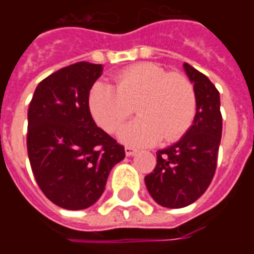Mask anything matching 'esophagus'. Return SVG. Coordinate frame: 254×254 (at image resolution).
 Returning a JSON list of instances; mask_svg holds the SVG:
<instances>
[{"mask_svg":"<svg viewBox=\"0 0 254 254\" xmlns=\"http://www.w3.org/2000/svg\"><path fill=\"white\" fill-rule=\"evenodd\" d=\"M137 152V149L134 148V147H132V145H127L125 147V154H127V156H132V155H134Z\"/></svg>","mask_w":254,"mask_h":254,"instance_id":"obj_1","label":"esophagus"}]
</instances>
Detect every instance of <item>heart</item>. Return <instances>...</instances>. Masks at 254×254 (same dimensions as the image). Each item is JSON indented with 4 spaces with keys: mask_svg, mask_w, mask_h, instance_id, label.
<instances>
[{
    "mask_svg": "<svg viewBox=\"0 0 254 254\" xmlns=\"http://www.w3.org/2000/svg\"><path fill=\"white\" fill-rule=\"evenodd\" d=\"M134 106L140 117L121 130L124 143L149 145L160 137L174 143L193 124L196 92L185 74L169 73L152 63L127 67L116 76V87L96 83L89 92L91 113L109 133L120 130Z\"/></svg>",
    "mask_w": 254,
    "mask_h": 254,
    "instance_id": "1",
    "label": "heart"
}]
</instances>
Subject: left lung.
Here are the masks:
<instances>
[{"mask_svg": "<svg viewBox=\"0 0 254 254\" xmlns=\"http://www.w3.org/2000/svg\"><path fill=\"white\" fill-rule=\"evenodd\" d=\"M184 66L194 83V121L178 143L156 152V166L144 178L152 198L167 208L187 207L204 194L215 176L222 138L219 91L205 74L187 63Z\"/></svg>", "mask_w": 254, "mask_h": 254, "instance_id": "obj_1", "label": "left lung"}]
</instances>
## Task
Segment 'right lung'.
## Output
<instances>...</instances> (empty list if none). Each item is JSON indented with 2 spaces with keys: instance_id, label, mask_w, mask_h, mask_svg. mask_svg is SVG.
Masks as SVG:
<instances>
[{
  "instance_id": "add662e5",
  "label": "right lung",
  "mask_w": 254,
  "mask_h": 254,
  "mask_svg": "<svg viewBox=\"0 0 254 254\" xmlns=\"http://www.w3.org/2000/svg\"><path fill=\"white\" fill-rule=\"evenodd\" d=\"M102 70L100 64L81 61L52 73L28 107L31 169L43 194L65 209L91 207L125 158L124 145L96 127L89 111V89Z\"/></svg>"
}]
</instances>
